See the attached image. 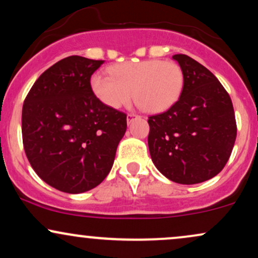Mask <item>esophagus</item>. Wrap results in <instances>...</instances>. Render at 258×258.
Masks as SVG:
<instances>
[{"instance_id": "34e87169", "label": "esophagus", "mask_w": 258, "mask_h": 258, "mask_svg": "<svg viewBox=\"0 0 258 258\" xmlns=\"http://www.w3.org/2000/svg\"><path fill=\"white\" fill-rule=\"evenodd\" d=\"M136 117H138V115H136V114H127V122L131 123V121L133 119H136Z\"/></svg>"}]
</instances>
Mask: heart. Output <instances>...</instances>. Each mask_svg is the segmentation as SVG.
<instances>
[{
  "mask_svg": "<svg viewBox=\"0 0 258 258\" xmlns=\"http://www.w3.org/2000/svg\"><path fill=\"white\" fill-rule=\"evenodd\" d=\"M110 75L94 74L91 86L103 104L120 109L135 97L148 112L167 110L177 102L183 88V73L173 61L148 59L117 64Z\"/></svg>",
  "mask_w": 258,
  "mask_h": 258,
  "instance_id": "obj_1",
  "label": "heart"
}]
</instances>
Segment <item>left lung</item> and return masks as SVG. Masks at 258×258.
I'll return each mask as SVG.
<instances>
[{"label":"left lung","mask_w":258,"mask_h":258,"mask_svg":"<svg viewBox=\"0 0 258 258\" xmlns=\"http://www.w3.org/2000/svg\"><path fill=\"white\" fill-rule=\"evenodd\" d=\"M183 73L179 99L148 120V146L156 168L179 184H197L226 166L236 138L229 94L217 78L185 54H174Z\"/></svg>","instance_id":"1"}]
</instances>
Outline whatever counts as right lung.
Here are the masks:
<instances>
[{
  "label": "right lung",
  "mask_w": 258,
  "mask_h": 258,
  "mask_svg": "<svg viewBox=\"0 0 258 258\" xmlns=\"http://www.w3.org/2000/svg\"><path fill=\"white\" fill-rule=\"evenodd\" d=\"M104 63L72 55L36 80L23 105L26 156L47 184L69 194L91 190L110 172L127 128L126 114L94 96L91 76Z\"/></svg>",
  "instance_id": "1"
}]
</instances>
